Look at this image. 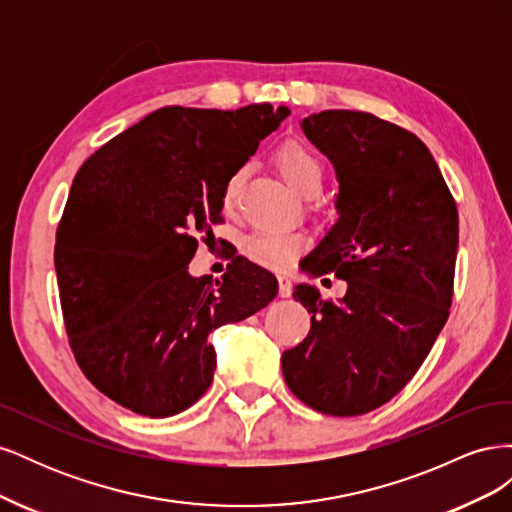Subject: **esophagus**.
Wrapping results in <instances>:
<instances>
[{"label": "esophagus", "mask_w": 512, "mask_h": 512, "mask_svg": "<svg viewBox=\"0 0 512 512\" xmlns=\"http://www.w3.org/2000/svg\"><path fill=\"white\" fill-rule=\"evenodd\" d=\"M277 282H280V297H290V292H292V282H290V277L288 275H280L277 277Z\"/></svg>", "instance_id": "esophagus-1"}]
</instances>
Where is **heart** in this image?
I'll use <instances>...</instances> for the list:
<instances>
[{"label": "heart", "mask_w": 512, "mask_h": 512, "mask_svg": "<svg viewBox=\"0 0 512 512\" xmlns=\"http://www.w3.org/2000/svg\"><path fill=\"white\" fill-rule=\"evenodd\" d=\"M273 162L280 170L282 179L290 185V190L299 196H312L320 190L324 179V166L316 153L303 143L288 141L277 147ZM241 170L230 173L222 188V207L232 211L237 207V194L241 185ZM305 245L303 235L299 232H277V230H256L243 243V252L247 258L269 269H284L290 260L297 256Z\"/></svg>", "instance_id": "obj_1"}]
</instances>
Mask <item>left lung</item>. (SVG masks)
Here are the masks:
<instances>
[{
    "label": "left lung",
    "instance_id": "1",
    "mask_svg": "<svg viewBox=\"0 0 512 512\" xmlns=\"http://www.w3.org/2000/svg\"><path fill=\"white\" fill-rule=\"evenodd\" d=\"M303 132L339 181V220L301 269L348 282L344 299L299 284L312 314L282 354L288 389L329 416H359L391 401L423 365L453 301L459 213L416 134L363 111H322Z\"/></svg>",
    "mask_w": 512,
    "mask_h": 512
}]
</instances>
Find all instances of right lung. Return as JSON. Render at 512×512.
<instances>
[{"instance_id":"1","label":"right lung","mask_w":512,"mask_h":512,"mask_svg":"<svg viewBox=\"0 0 512 512\" xmlns=\"http://www.w3.org/2000/svg\"><path fill=\"white\" fill-rule=\"evenodd\" d=\"M286 117L271 104L164 106L76 173L55 239L61 312L85 378L119 406L164 418L196 404L215 371L209 333L277 294L243 256L222 280L188 265L222 222L226 179Z\"/></svg>"}]
</instances>
